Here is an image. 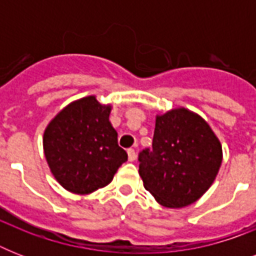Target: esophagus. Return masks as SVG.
<instances>
[{
	"label": "esophagus",
	"mask_w": 256,
	"mask_h": 256,
	"mask_svg": "<svg viewBox=\"0 0 256 256\" xmlns=\"http://www.w3.org/2000/svg\"><path fill=\"white\" fill-rule=\"evenodd\" d=\"M128 160H130V162H134V160H136V150H134V148H128Z\"/></svg>",
	"instance_id": "1"
}]
</instances>
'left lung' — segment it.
<instances>
[{
  "mask_svg": "<svg viewBox=\"0 0 256 256\" xmlns=\"http://www.w3.org/2000/svg\"><path fill=\"white\" fill-rule=\"evenodd\" d=\"M144 188L164 207L198 200L216 178L222 144L202 116L184 108L156 116L152 150L138 156Z\"/></svg>",
  "mask_w": 256,
  "mask_h": 256,
  "instance_id": "8db88e82",
  "label": "left lung"
}]
</instances>
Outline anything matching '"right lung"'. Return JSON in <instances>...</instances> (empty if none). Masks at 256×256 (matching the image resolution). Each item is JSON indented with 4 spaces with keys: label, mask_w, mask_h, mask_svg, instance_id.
<instances>
[{
    "label": "right lung",
    "mask_w": 256,
    "mask_h": 256,
    "mask_svg": "<svg viewBox=\"0 0 256 256\" xmlns=\"http://www.w3.org/2000/svg\"><path fill=\"white\" fill-rule=\"evenodd\" d=\"M110 112V104L88 96L62 108L45 128L44 152L50 171L70 192L85 195L108 186L128 160L108 120Z\"/></svg>",
    "instance_id": "obj_1"
}]
</instances>
